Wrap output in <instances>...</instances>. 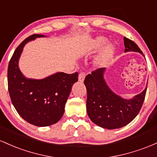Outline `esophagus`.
<instances>
[{
  "label": "esophagus",
  "instance_id": "esophagus-1",
  "mask_svg": "<svg viewBox=\"0 0 157 157\" xmlns=\"http://www.w3.org/2000/svg\"><path fill=\"white\" fill-rule=\"evenodd\" d=\"M86 76V74L85 73H84V72H82V73H79V75H78V81L80 82H83L84 80V78H85Z\"/></svg>",
  "mask_w": 157,
  "mask_h": 157
}]
</instances>
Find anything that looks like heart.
I'll list each match as a JSON object with an SVG mask.
<instances>
[{"mask_svg": "<svg viewBox=\"0 0 157 157\" xmlns=\"http://www.w3.org/2000/svg\"><path fill=\"white\" fill-rule=\"evenodd\" d=\"M107 42V38L105 37H97L93 42V46L94 48L98 49L99 47H101V46H103L105 43ZM113 47L111 45H109L105 48V50L103 51V52L101 53V55L98 57L97 59V64L99 65L105 64V63L110 59L113 53Z\"/></svg>", "mask_w": 157, "mask_h": 157, "instance_id": "b5f03b06", "label": "heart"}]
</instances>
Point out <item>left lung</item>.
I'll return each mask as SVG.
<instances>
[{
  "label": "left lung",
  "instance_id": "8db88e82",
  "mask_svg": "<svg viewBox=\"0 0 157 157\" xmlns=\"http://www.w3.org/2000/svg\"><path fill=\"white\" fill-rule=\"evenodd\" d=\"M124 52L142 53L135 42L124 37ZM105 68H98L84 79L87 88V112L91 121L106 129H117L129 124L138 115L145 100L147 87L131 99L115 94L104 79Z\"/></svg>",
  "mask_w": 157,
  "mask_h": 157
}]
</instances>
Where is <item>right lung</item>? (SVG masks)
Here are the masks:
<instances>
[{"instance_id":"right-lung-1","label":"right lung","mask_w":157,"mask_h":157,"mask_svg":"<svg viewBox=\"0 0 157 157\" xmlns=\"http://www.w3.org/2000/svg\"><path fill=\"white\" fill-rule=\"evenodd\" d=\"M45 37L34 34L26 38L14 52L8 66V90L15 110L33 125L46 127L62 117L72 86L78 82V73H56L43 79L26 78L18 67V60L27 42Z\"/></svg>"}]
</instances>
